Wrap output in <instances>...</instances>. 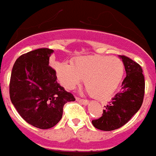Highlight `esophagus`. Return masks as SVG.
I'll list each match as a JSON object with an SVG mask.
<instances>
[{
	"label": "esophagus",
	"mask_w": 156,
	"mask_h": 156,
	"mask_svg": "<svg viewBox=\"0 0 156 156\" xmlns=\"http://www.w3.org/2000/svg\"><path fill=\"white\" fill-rule=\"evenodd\" d=\"M76 101H78V102L82 103V104H83V105L88 104V101L86 100V99H82V98H76Z\"/></svg>",
	"instance_id": "34e87169"
}]
</instances>
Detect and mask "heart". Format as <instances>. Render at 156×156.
<instances>
[{
	"mask_svg": "<svg viewBox=\"0 0 156 156\" xmlns=\"http://www.w3.org/2000/svg\"><path fill=\"white\" fill-rule=\"evenodd\" d=\"M54 67L64 87L74 88L84 78L88 94L97 99H107L112 96L125 73V65L120 58L104 55L79 57L72 63L55 62Z\"/></svg>",
	"mask_w": 156,
	"mask_h": 156,
	"instance_id": "heart-1",
	"label": "heart"
}]
</instances>
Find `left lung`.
<instances>
[{"instance_id":"8db88e82","label":"left lung","mask_w":156,"mask_h":156,"mask_svg":"<svg viewBox=\"0 0 156 156\" xmlns=\"http://www.w3.org/2000/svg\"><path fill=\"white\" fill-rule=\"evenodd\" d=\"M125 65L126 77L122 88L103 109L100 118L92 120L96 129L112 131L125 125L142 105L145 82L141 66L125 55H120Z\"/></svg>"}]
</instances>
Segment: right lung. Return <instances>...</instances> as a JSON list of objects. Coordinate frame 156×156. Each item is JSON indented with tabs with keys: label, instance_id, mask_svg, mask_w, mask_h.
<instances>
[{
	"label": "right lung",
	"instance_id": "obj_1",
	"mask_svg": "<svg viewBox=\"0 0 156 156\" xmlns=\"http://www.w3.org/2000/svg\"><path fill=\"white\" fill-rule=\"evenodd\" d=\"M53 52L49 48H40L20 56L9 83V96L18 113L26 122L40 129L57 125L64 105L75 101L73 94L57 82L55 70L49 66Z\"/></svg>",
	"mask_w": 156,
	"mask_h": 156
}]
</instances>
